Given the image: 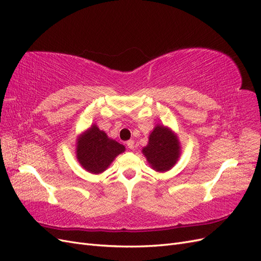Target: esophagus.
I'll list each match as a JSON object with an SVG mask.
<instances>
[{
  "label": "esophagus",
  "mask_w": 261,
  "mask_h": 261,
  "mask_svg": "<svg viewBox=\"0 0 261 261\" xmlns=\"http://www.w3.org/2000/svg\"><path fill=\"white\" fill-rule=\"evenodd\" d=\"M126 145H127V147L130 149V150H133L134 148H135V143H134V140H128V141H126Z\"/></svg>",
  "instance_id": "34e87169"
}]
</instances>
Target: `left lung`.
<instances>
[{
	"label": "left lung",
	"mask_w": 261,
	"mask_h": 261,
	"mask_svg": "<svg viewBox=\"0 0 261 261\" xmlns=\"http://www.w3.org/2000/svg\"><path fill=\"white\" fill-rule=\"evenodd\" d=\"M143 153L152 169L158 172L170 170L178 159L179 145L173 133L164 126H156L149 136Z\"/></svg>",
	"instance_id": "obj_1"
}]
</instances>
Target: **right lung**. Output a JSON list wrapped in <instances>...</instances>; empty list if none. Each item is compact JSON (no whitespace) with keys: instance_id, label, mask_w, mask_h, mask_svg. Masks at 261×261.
I'll return each mask as SVG.
<instances>
[{"instance_id":"add662e5","label":"right lung","mask_w":261,"mask_h":261,"mask_svg":"<svg viewBox=\"0 0 261 261\" xmlns=\"http://www.w3.org/2000/svg\"><path fill=\"white\" fill-rule=\"evenodd\" d=\"M125 147L108 138L105 132L93 125L78 139L77 159L84 169L93 174L103 172L114 158L122 153Z\"/></svg>"}]
</instances>
